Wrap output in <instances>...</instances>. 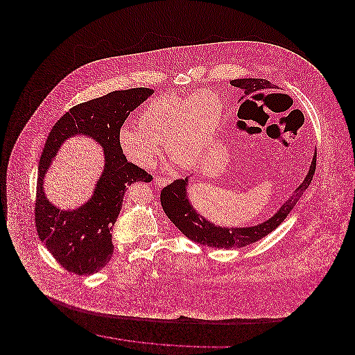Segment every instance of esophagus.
Masks as SVG:
<instances>
[{
    "mask_svg": "<svg viewBox=\"0 0 355 355\" xmlns=\"http://www.w3.org/2000/svg\"><path fill=\"white\" fill-rule=\"evenodd\" d=\"M154 184L158 186H165L166 184H169V178H166V177H159V175H155L154 177Z\"/></svg>",
    "mask_w": 355,
    "mask_h": 355,
    "instance_id": "34e87169",
    "label": "esophagus"
}]
</instances>
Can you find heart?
Returning a JSON list of instances; mask_svg holds the SVG:
<instances>
[{"mask_svg": "<svg viewBox=\"0 0 355 355\" xmlns=\"http://www.w3.org/2000/svg\"><path fill=\"white\" fill-rule=\"evenodd\" d=\"M222 113L223 103L214 90L157 97L141 110L138 128L119 130V148L135 165L149 168L159 154V144H165L171 159L194 166L213 145Z\"/></svg>", "mask_w": 355, "mask_h": 355, "instance_id": "obj_1", "label": "heart"}]
</instances>
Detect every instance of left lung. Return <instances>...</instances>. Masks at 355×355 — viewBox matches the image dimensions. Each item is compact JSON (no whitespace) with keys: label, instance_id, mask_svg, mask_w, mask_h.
I'll use <instances>...</instances> for the list:
<instances>
[{"label":"left lung","instance_id":"left-lung-1","mask_svg":"<svg viewBox=\"0 0 355 355\" xmlns=\"http://www.w3.org/2000/svg\"><path fill=\"white\" fill-rule=\"evenodd\" d=\"M230 84L242 89L245 92V97H249L254 93L274 87L271 83L263 78H239V80L230 81ZM315 166H317V149L314 153L309 173L304 177V182L295 189L291 197L279 207V210L271 218L250 227H222L205 220L202 216H200V213L194 210L191 203L189 202L187 191H186L187 184H189L187 177L185 180L182 178L175 180L170 185L165 186L161 190L159 200L168 218L189 239L209 248H218V249L243 248L268 236L285 220L288 213L295 206V203L298 202L300 198L304 196V190L310 185L313 175L315 173Z\"/></svg>","mask_w":355,"mask_h":355}]
</instances>
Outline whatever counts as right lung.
<instances>
[{"label":"right lung","mask_w":355,"mask_h":355,"mask_svg":"<svg viewBox=\"0 0 355 355\" xmlns=\"http://www.w3.org/2000/svg\"><path fill=\"white\" fill-rule=\"evenodd\" d=\"M153 93L148 87L112 92L76 105L51 128L38 164L34 214L41 242L65 270L92 275L109 263L114 250L112 229L128 186L153 180L149 173L128 162L117 139L130 112ZM76 134L92 136L102 145L105 169L87 203L76 211H60L43 193V177L63 141Z\"/></svg>","instance_id":"add662e5"}]
</instances>
